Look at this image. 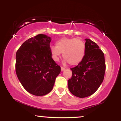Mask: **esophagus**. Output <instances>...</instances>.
<instances>
[{
  "label": "esophagus",
  "mask_w": 121,
  "mask_h": 121,
  "mask_svg": "<svg viewBox=\"0 0 121 121\" xmlns=\"http://www.w3.org/2000/svg\"><path fill=\"white\" fill-rule=\"evenodd\" d=\"M65 70V68H63V67H61V71L62 72V71H64V70Z\"/></svg>",
  "instance_id": "1"
}]
</instances>
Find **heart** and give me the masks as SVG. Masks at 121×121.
I'll return each mask as SVG.
<instances>
[{
	"label": "heart",
	"mask_w": 121,
	"mask_h": 121,
	"mask_svg": "<svg viewBox=\"0 0 121 121\" xmlns=\"http://www.w3.org/2000/svg\"><path fill=\"white\" fill-rule=\"evenodd\" d=\"M51 56L55 61H58L61 53L64 63L70 65H78L84 59L86 52L84 41L80 39L62 37L56 41V46L50 47Z\"/></svg>",
	"instance_id": "heart-1"
}]
</instances>
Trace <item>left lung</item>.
<instances>
[{"label":"left lung","mask_w":121,"mask_h":121,"mask_svg":"<svg viewBox=\"0 0 121 121\" xmlns=\"http://www.w3.org/2000/svg\"><path fill=\"white\" fill-rule=\"evenodd\" d=\"M86 52L82 61L71 68L72 78L68 80V88L72 94L85 98L94 93L103 82L105 61L104 53L94 41L85 39Z\"/></svg>","instance_id":"obj_1"}]
</instances>
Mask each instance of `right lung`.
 Here are the masks:
<instances>
[{
    "label": "right lung",
    "instance_id": "1",
    "mask_svg": "<svg viewBox=\"0 0 121 121\" xmlns=\"http://www.w3.org/2000/svg\"><path fill=\"white\" fill-rule=\"evenodd\" d=\"M51 40L45 35H37L23 43L16 54L17 78L28 92L37 96L52 91L61 72L51 56Z\"/></svg>",
    "mask_w": 121,
    "mask_h": 121
}]
</instances>
